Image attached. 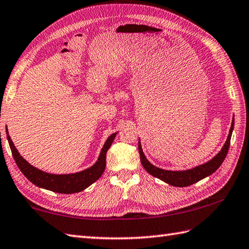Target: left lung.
Segmentation results:
<instances>
[{"mask_svg": "<svg viewBox=\"0 0 249 249\" xmlns=\"http://www.w3.org/2000/svg\"><path fill=\"white\" fill-rule=\"evenodd\" d=\"M233 128H234V116H233L232 119V124H231L230 130H229L227 140L225 144H223V147L221 148V150L219 151V152L212 160H209L208 162L203 163L201 165H198V166H196L187 170H166V169H162L154 166V165L151 164L148 160V159L145 158L142 148H141V142L139 138L138 150L140 154L141 164H142L143 168L147 170L150 175H152V176L160 179L162 181L170 184V186L180 187V188L191 186V184L199 181V180L211 176L213 173H215L216 170L220 167V165L222 164V162L225 160L227 157L229 147H230Z\"/></svg>", "mask_w": 249, "mask_h": 249, "instance_id": "obj_1", "label": "left lung"}]
</instances>
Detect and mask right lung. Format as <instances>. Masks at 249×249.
<instances>
[{"instance_id":"obj_1","label":"right lung","mask_w":249,"mask_h":249,"mask_svg":"<svg viewBox=\"0 0 249 249\" xmlns=\"http://www.w3.org/2000/svg\"><path fill=\"white\" fill-rule=\"evenodd\" d=\"M116 134H118V131L110 135L108 139L106 140L104 147H102L100 151L98 160H96V163L92 165V166L84 170H81L79 173L57 175L43 172V170L34 167L33 165L27 162V160L21 157L20 153L18 152L17 148L15 147V144L11 139V136L8 134L6 126V136L9 143V148L12 150L15 162H16L17 166L24 175V177L28 180H30L33 184H36L38 188L46 189L53 192L63 194L81 192L86 188H89L90 184L94 183L96 180H98L101 177V175L104 174L106 168L107 152H108L112 142H113Z\"/></svg>"}]
</instances>
